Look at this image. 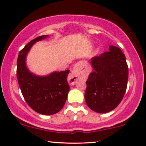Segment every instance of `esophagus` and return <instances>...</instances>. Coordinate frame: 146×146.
Here are the masks:
<instances>
[{
    "label": "esophagus",
    "mask_w": 146,
    "mask_h": 146,
    "mask_svg": "<svg viewBox=\"0 0 146 146\" xmlns=\"http://www.w3.org/2000/svg\"><path fill=\"white\" fill-rule=\"evenodd\" d=\"M79 65L78 64H75L73 67V71L69 75V83L71 85L75 84L79 79Z\"/></svg>",
    "instance_id": "1"
}]
</instances>
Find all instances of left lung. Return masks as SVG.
Segmentation results:
<instances>
[{"instance_id": "8db88e82", "label": "left lung", "mask_w": 146, "mask_h": 146, "mask_svg": "<svg viewBox=\"0 0 146 146\" xmlns=\"http://www.w3.org/2000/svg\"><path fill=\"white\" fill-rule=\"evenodd\" d=\"M94 71L86 81L85 100L90 109L98 113L114 110L126 92L129 69L119 48L110 46L109 51L92 58Z\"/></svg>"}]
</instances>
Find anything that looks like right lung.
<instances>
[{"instance_id": "right-lung-1", "label": "right lung", "mask_w": 146, "mask_h": 146, "mask_svg": "<svg viewBox=\"0 0 146 146\" xmlns=\"http://www.w3.org/2000/svg\"><path fill=\"white\" fill-rule=\"evenodd\" d=\"M46 37L35 38L20 50L17 62V77L27 104L38 113L51 115L59 112L67 100L70 88L67 82L69 70L38 77L30 73L25 65V57L30 48Z\"/></svg>"}]
</instances>
